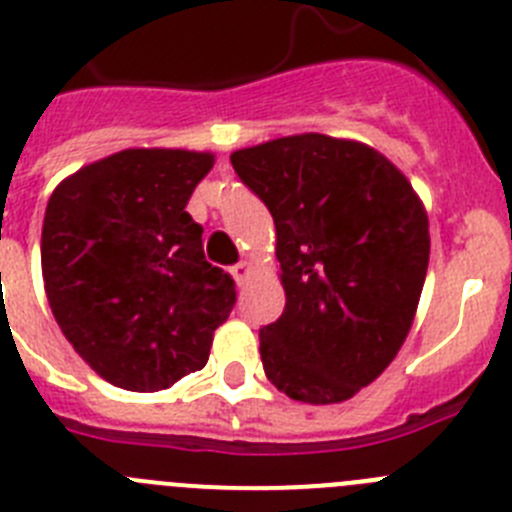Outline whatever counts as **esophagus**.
Instances as JSON below:
<instances>
[{"label":"esophagus","instance_id":"esophagus-1","mask_svg":"<svg viewBox=\"0 0 512 512\" xmlns=\"http://www.w3.org/2000/svg\"><path fill=\"white\" fill-rule=\"evenodd\" d=\"M251 271H253V266L248 264V261H241V264L230 266V274H233V279L238 284H246V279L251 277Z\"/></svg>","mask_w":512,"mask_h":512}]
</instances>
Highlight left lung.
Returning a JSON list of instances; mask_svg holds the SVG:
<instances>
[{"mask_svg": "<svg viewBox=\"0 0 512 512\" xmlns=\"http://www.w3.org/2000/svg\"><path fill=\"white\" fill-rule=\"evenodd\" d=\"M269 207L287 305L259 330L269 382L292 400L354 397L390 366L428 271V217L382 153L320 133L230 156Z\"/></svg>", "mask_w": 512, "mask_h": 512, "instance_id": "left-lung-1", "label": "left lung"}]
</instances>
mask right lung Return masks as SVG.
<instances>
[{
    "label": "right lung",
    "mask_w": 512,
    "mask_h": 512,
    "mask_svg": "<svg viewBox=\"0 0 512 512\" xmlns=\"http://www.w3.org/2000/svg\"><path fill=\"white\" fill-rule=\"evenodd\" d=\"M210 153L128 148L69 176L45 207V295L102 379L158 392L207 364L235 284L202 251L187 202Z\"/></svg>",
    "instance_id": "obj_1"
}]
</instances>
